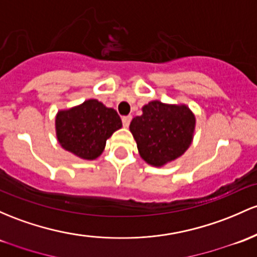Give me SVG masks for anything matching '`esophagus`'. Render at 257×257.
I'll return each instance as SVG.
<instances>
[{"label": "esophagus", "instance_id": "obj_1", "mask_svg": "<svg viewBox=\"0 0 257 257\" xmlns=\"http://www.w3.org/2000/svg\"><path fill=\"white\" fill-rule=\"evenodd\" d=\"M132 115H123L122 117V122H123V125L125 126H129V124H131V122H132Z\"/></svg>", "mask_w": 257, "mask_h": 257}]
</instances>
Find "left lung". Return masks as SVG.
Segmentation results:
<instances>
[{
  "mask_svg": "<svg viewBox=\"0 0 257 257\" xmlns=\"http://www.w3.org/2000/svg\"><path fill=\"white\" fill-rule=\"evenodd\" d=\"M131 132L140 156L156 167L178 159L190 146L195 115L184 105H166L151 101L143 114L133 118Z\"/></svg>",
  "mask_w": 257,
  "mask_h": 257,
  "instance_id": "left-lung-1",
  "label": "left lung"
}]
</instances>
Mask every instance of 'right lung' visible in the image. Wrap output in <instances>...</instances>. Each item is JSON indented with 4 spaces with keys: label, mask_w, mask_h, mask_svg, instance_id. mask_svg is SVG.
<instances>
[{
    "label": "right lung",
    "mask_w": 257,
    "mask_h": 257,
    "mask_svg": "<svg viewBox=\"0 0 257 257\" xmlns=\"http://www.w3.org/2000/svg\"><path fill=\"white\" fill-rule=\"evenodd\" d=\"M122 126V120L113 108L97 100L56 115V133L61 146L84 160H95L102 154L106 140Z\"/></svg>",
    "instance_id": "right-lung-1"
}]
</instances>
